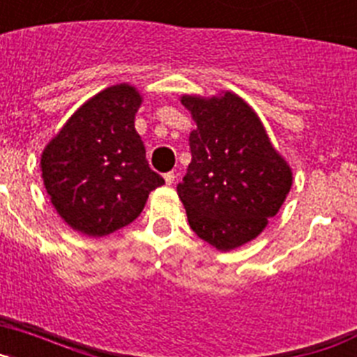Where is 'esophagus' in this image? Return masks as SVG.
<instances>
[{
    "mask_svg": "<svg viewBox=\"0 0 357 357\" xmlns=\"http://www.w3.org/2000/svg\"><path fill=\"white\" fill-rule=\"evenodd\" d=\"M164 181H166V184H168V185H172L173 182H175V173H173V172L166 173V175H164Z\"/></svg>",
    "mask_w": 357,
    "mask_h": 357,
    "instance_id": "34e87169",
    "label": "esophagus"
}]
</instances>
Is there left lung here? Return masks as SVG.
<instances>
[{"instance_id":"left-lung-1","label":"left lung","mask_w":357,"mask_h":357,"mask_svg":"<svg viewBox=\"0 0 357 357\" xmlns=\"http://www.w3.org/2000/svg\"><path fill=\"white\" fill-rule=\"evenodd\" d=\"M197 128L191 164L176 185L195 234L220 252L243 247L264 230L293 184L255 110L236 93L182 94Z\"/></svg>"}]
</instances>
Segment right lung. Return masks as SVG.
Masks as SVG:
<instances>
[{"label": "right lung", "instance_id": "1", "mask_svg": "<svg viewBox=\"0 0 357 357\" xmlns=\"http://www.w3.org/2000/svg\"><path fill=\"white\" fill-rule=\"evenodd\" d=\"M143 94L116 84L89 98L40 155L44 188L59 216L91 238H103L139 216L164 184L150 169L135 112Z\"/></svg>", "mask_w": 357, "mask_h": 357}]
</instances>
